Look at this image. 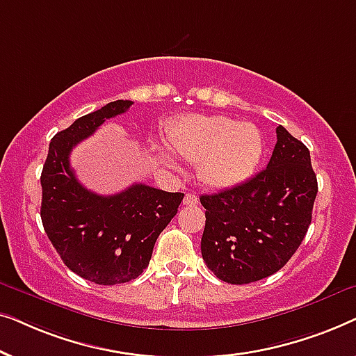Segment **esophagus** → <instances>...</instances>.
<instances>
[{"label":"esophagus","mask_w":356,"mask_h":356,"mask_svg":"<svg viewBox=\"0 0 356 356\" xmlns=\"http://www.w3.org/2000/svg\"><path fill=\"white\" fill-rule=\"evenodd\" d=\"M197 202H199L197 196H196V194H191V193H188L186 196H184V199H183L184 206H196Z\"/></svg>","instance_id":"34e87169"}]
</instances>
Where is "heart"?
Returning <instances> with one entry per match:
<instances>
[{
	"mask_svg": "<svg viewBox=\"0 0 356 356\" xmlns=\"http://www.w3.org/2000/svg\"><path fill=\"white\" fill-rule=\"evenodd\" d=\"M167 136L170 149L197 163L199 179L212 189L235 188L250 179L264 150L256 124L222 115L179 116L170 123Z\"/></svg>",
	"mask_w": 356,
	"mask_h": 356,
	"instance_id": "b5f03b06",
	"label": "heart"
}]
</instances>
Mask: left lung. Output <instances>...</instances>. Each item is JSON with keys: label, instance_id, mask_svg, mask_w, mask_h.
Returning a JSON list of instances; mask_svg holds the SVG:
<instances>
[{"label": "left lung", "instance_id": "8db88e82", "mask_svg": "<svg viewBox=\"0 0 356 356\" xmlns=\"http://www.w3.org/2000/svg\"><path fill=\"white\" fill-rule=\"evenodd\" d=\"M318 179L309 150L284 126L267 167L248 181L204 194L202 259L227 284L266 279L284 267L308 232Z\"/></svg>", "mask_w": 356, "mask_h": 356}]
</instances>
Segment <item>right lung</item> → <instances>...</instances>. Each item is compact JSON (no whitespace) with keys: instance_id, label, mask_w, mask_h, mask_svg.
Listing matches in <instances>:
<instances>
[{"instance_id":"obj_1","label":"right lung","mask_w":356,"mask_h":356,"mask_svg":"<svg viewBox=\"0 0 356 356\" xmlns=\"http://www.w3.org/2000/svg\"><path fill=\"white\" fill-rule=\"evenodd\" d=\"M131 105V100L110 102L60 131L51 139L40 177L47 236L74 274L99 285L124 284L143 274L155 241L184 196L143 183L100 196L77 181L70 165L72 147Z\"/></svg>"}]
</instances>
